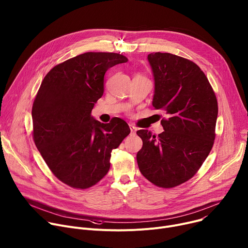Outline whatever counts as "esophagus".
<instances>
[{
  "label": "esophagus",
  "instance_id": "obj_1",
  "mask_svg": "<svg viewBox=\"0 0 248 248\" xmlns=\"http://www.w3.org/2000/svg\"><path fill=\"white\" fill-rule=\"evenodd\" d=\"M129 127H130V130H131V134H132V135H135V134H136V131H137L136 126L133 125V124H129Z\"/></svg>",
  "mask_w": 248,
  "mask_h": 248
}]
</instances>
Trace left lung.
<instances>
[{
    "label": "left lung",
    "instance_id": "obj_1",
    "mask_svg": "<svg viewBox=\"0 0 248 248\" xmlns=\"http://www.w3.org/2000/svg\"><path fill=\"white\" fill-rule=\"evenodd\" d=\"M155 78L153 105L166 111L158 136L137 131L143 141L137 154L141 173L153 184L173 188L193 177L216 138L217 101L200 67L170 53H151Z\"/></svg>",
    "mask_w": 248,
    "mask_h": 248
}]
</instances>
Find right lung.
Segmentation results:
<instances>
[{"instance_id":"obj_1","label":"right lung","mask_w":248,"mask_h":248,"mask_svg":"<svg viewBox=\"0 0 248 248\" xmlns=\"http://www.w3.org/2000/svg\"><path fill=\"white\" fill-rule=\"evenodd\" d=\"M127 61L117 53L87 52L53 67L41 82L32 105V138L52 173L72 188L100 181L112 150L130 134L118 117L103 124L91 115L106 71Z\"/></svg>"}]
</instances>
